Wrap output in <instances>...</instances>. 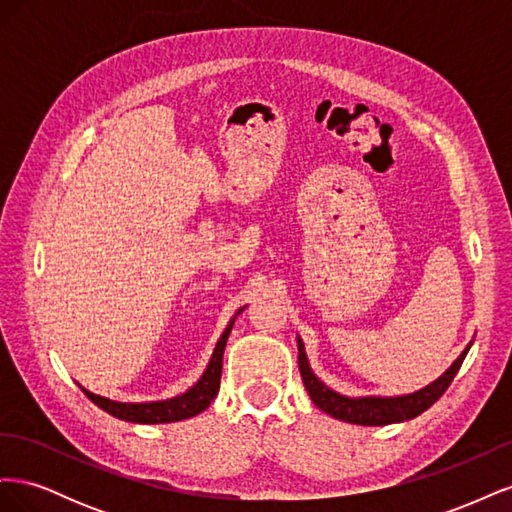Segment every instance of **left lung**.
Listing matches in <instances>:
<instances>
[{
	"mask_svg": "<svg viewBox=\"0 0 512 512\" xmlns=\"http://www.w3.org/2000/svg\"><path fill=\"white\" fill-rule=\"evenodd\" d=\"M470 346L459 354V359L451 367H448L446 374H442L436 382H431L429 386H425V389L416 391L412 395H404V397L350 399V397H344V395L331 391L329 386H324L314 376V371L309 369L301 339H299V371H301V378H303V384H305L309 397H312V401L322 412H327L333 418H339V421H346V423L378 427V425L410 421V418L418 416L429 406L436 404L448 386H451L453 378L457 376V371H459L463 359H466Z\"/></svg>",
	"mask_w": 512,
	"mask_h": 512,
	"instance_id": "1",
	"label": "left lung"
}]
</instances>
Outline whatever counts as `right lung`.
Instances as JSON below:
<instances>
[{
  "mask_svg": "<svg viewBox=\"0 0 512 512\" xmlns=\"http://www.w3.org/2000/svg\"><path fill=\"white\" fill-rule=\"evenodd\" d=\"M232 324H235V318L230 320L226 331L220 337L218 346H215L213 356H211V361L205 369L203 378H200L190 391H185L179 397L166 399V401H151V404H121V401H113V399H106V397L89 393L87 389H83V386H81V391L91 401H94L98 408H102L104 412H108L115 418H121V421H128V423L156 425V423H175V421H183V418L196 416V414H200V412L209 408V404L220 391L222 356H224L226 339L230 335Z\"/></svg>",
  "mask_w": 512,
  "mask_h": 512,
  "instance_id": "add662e5",
  "label": "right lung"
}]
</instances>
